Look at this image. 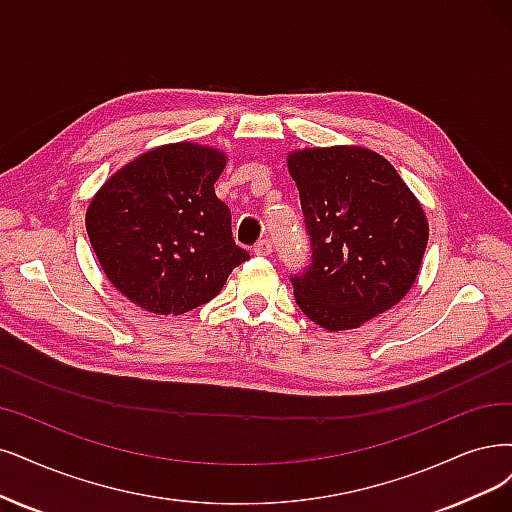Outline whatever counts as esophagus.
I'll use <instances>...</instances> for the list:
<instances>
[{
  "label": "esophagus",
  "mask_w": 512,
  "mask_h": 512,
  "mask_svg": "<svg viewBox=\"0 0 512 512\" xmlns=\"http://www.w3.org/2000/svg\"><path fill=\"white\" fill-rule=\"evenodd\" d=\"M253 253H255V255H261V257H266V255H270V253H272V240H268V238H263V240H259V242L255 244V249H253Z\"/></svg>",
  "instance_id": "1"
}]
</instances>
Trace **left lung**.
<instances>
[{
  "mask_svg": "<svg viewBox=\"0 0 512 512\" xmlns=\"http://www.w3.org/2000/svg\"><path fill=\"white\" fill-rule=\"evenodd\" d=\"M312 263L291 276L299 310L327 331L361 327L409 293L428 244L420 202L394 166L365 147L289 154Z\"/></svg>",
  "mask_w": 512,
  "mask_h": 512,
  "instance_id": "8db88e82",
  "label": "left lung"
}]
</instances>
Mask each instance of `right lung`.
I'll list each match as a JSON object with an SVG mask.
<instances>
[{
    "label": "right lung",
    "mask_w": 512,
    "mask_h": 512,
    "mask_svg": "<svg viewBox=\"0 0 512 512\" xmlns=\"http://www.w3.org/2000/svg\"><path fill=\"white\" fill-rule=\"evenodd\" d=\"M225 154L173 143L128 162L92 198L86 230L109 282L139 308L185 314L249 259L232 213L215 196Z\"/></svg>",
    "instance_id": "add662e5"
}]
</instances>
